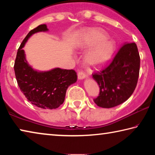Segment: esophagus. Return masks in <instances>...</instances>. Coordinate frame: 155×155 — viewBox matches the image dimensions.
I'll return each instance as SVG.
<instances>
[{
    "instance_id": "1",
    "label": "esophagus",
    "mask_w": 155,
    "mask_h": 155,
    "mask_svg": "<svg viewBox=\"0 0 155 155\" xmlns=\"http://www.w3.org/2000/svg\"><path fill=\"white\" fill-rule=\"evenodd\" d=\"M86 77V74H85V72L83 71H81L78 73V78L79 80H82L83 78H85Z\"/></svg>"
}]
</instances>
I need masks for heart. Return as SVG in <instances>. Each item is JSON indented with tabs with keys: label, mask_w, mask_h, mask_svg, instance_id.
Returning <instances> with one entry per match:
<instances>
[{
	"label": "heart",
	"mask_w": 155,
	"mask_h": 155,
	"mask_svg": "<svg viewBox=\"0 0 155 155\" xmlns=\"http://www.w3.org/2000/svg\"><path fill=\"white\" fill-rule=\"evenodd\" d=\"M108 35L98 28H90L83 35L81 46L90 48L85 55V61L91 67H101L108 62L114 53L115 44L114 40L107 38Z\"/></svg>",
	"instance_id": "obj_1"
}]
</instances>
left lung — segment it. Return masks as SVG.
Wrapping results in <instances>:
<instances>
[{"instance_id":"1","label":"left lung","mask_w":155,"mask_h":155,"mask_svg":"<svg viewBox=\"0 0 155 155\" xmlns=\"http://www.w3.org/2000/svg\"><path fill=\"white\" fill-rule=\"evenodd\" d=\"M140 68L136 44H124L109 66L93 74L100 87L99 96L94 100V103L103 108H111L125 102L137 86Z\"/></svg>"}]
</instances>
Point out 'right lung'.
Here are the masks:
<instances>
[{"label":"right lung","mask_w":155,"mask_h":155,"mask_svg":"<svg viewBox=\"0 0 155 155\" xmlns=\"http://www.w3.org/2000/svg\"><path fill=\"white\" fill-rule=\"evenodd\" d=\"M48 31L46 25H41L27 34L18 50L14 71L18 85L28 101L41 109H53L64 103L68 87L77 80V73L59 68L44 72L34 70L22 49L31 35Z\"/></svg>","instance_id":"add662e5"}]
</instances>
